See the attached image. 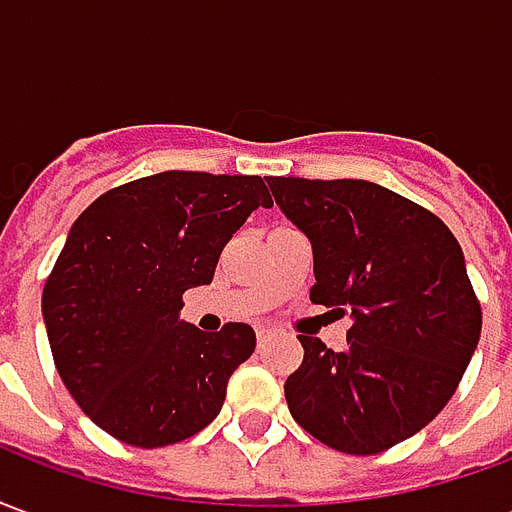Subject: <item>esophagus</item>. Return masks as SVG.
<instances>
[{
  "label": "esophagus",
  "mask_w": 512,
  "mask_h": 512,
  "mask_svg": "<svg viewBox=\"0 0 512 512\" xmlns=\"http://www.w3.org/2000/svg\"><path fill=\"white\" fill-rule=\"evenodd\" d=\"M271 337H274V332H271V329H266V326H263V329H257V345L271 343Z\"/></svg>",
  "instance_id": "1"
}]
</instances>
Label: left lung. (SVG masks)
Instances as JSON below:
<instances>
[{"instance_id":"obj_1","label":"left lung","mask_w":512,"mask_h":512,"mask_svg":"<svg viewBox=\"0 0 512 512\" xmlns=\"http://www.w3.org/2000/svg\"><path fill=\"white\" fill-rule=\"evenodd\" d=\"M268 186L310 238V299L354 318L343 351L301 334L304 362L285 381L290 414L332 450H389L447 406L480 340L461 244L436 213L370 180Z\"/></svg>"}]
</instances>
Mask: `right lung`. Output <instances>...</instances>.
<instances>
[{
    "mask_svg": "<svg viewBox=\"0 0 512 512\" xmlns=\"http://www.w3.org/2000/svg\"><path fill=\"white\" fill-rule=\"evenodd\" d=\"M260 205H274L260 175L169 169L109 189L73 222L43 285V321L62 384L109 436L156 450L222 411L255 332H200L178 315Z\"/></svg>",
    "mask_w": 512,
    "mask_h": 512,
    "instance_id": "1",
    "label": "right lung"
}]
</instances>
